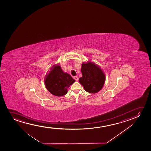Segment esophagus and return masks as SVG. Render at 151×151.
<instances>
[{
    "instance_id": "esophagus-1",
    "label": "esophagus",
    "mask_w": 151,
    "mask_h": 151,
    "mask_svg": "<svg viewBox=\"0 0 151 151\" xmlns=\"http://www.w3.org/2000/svg\"><path fill=\"white\" fill-rule=\"evenodd\" d=\"M74 79L75 81H78V77L77 76H75L74 77Z\"/></svg>"
}]
</instances>
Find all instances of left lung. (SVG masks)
Here are the masks:
<instances>
[{
  "label": "left lung",
  "mask_w": 151,
  "mask_h": 151,
  "mask_svg": "<svg viewBox=\"0 0 151 151\" xmlns=\"http://www.w3.org/2000/svg\"><path fill=\"white\" fill-rule=\"evenodd\" d=\"M81 72L83 76L79 81L86 91L90 93H97L103 87L105 75L100 67L91 61L83 63Z\"/></svg>",
  "instance_id": "left-lung-1"
}]
</instances>
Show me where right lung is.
Here are the masks:
<instances>
[{
    "label": "right lung",
    "mask_w": 151,
    "mask_h": 151,
    "mask_svg": "<svg viewBox=\"0 0 151 151\" xmlns=\"http://www.w3.org/2000/svg\"><path fill=\"white\" fill-rule=\"evenodd\" d=\"M75 81L70 75L64 73L59 65H55L45 77V85L52 95L62 96L68 92V88Z\"/></svg>",
    "instance_id": "right-lung-1"
}]
</instances>
